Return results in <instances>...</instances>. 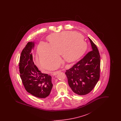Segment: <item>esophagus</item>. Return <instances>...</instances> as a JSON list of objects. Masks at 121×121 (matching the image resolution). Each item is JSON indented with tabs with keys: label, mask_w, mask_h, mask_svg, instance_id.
Listing matches in <instances>:
<instances>
[{
	"label": "esophagus",
	"mask_w": 121,
	"mask_h": 121,
	"mask_svg": "<svg viewBox=\"0 0 121 121\" xmlns=\"http://www.w3.org/2000/svg\"><path fill=\"white\" fill-rule=\"evenodd\" d=\"M60 71H58L54 72H53L52 74H53V75H54V76H56V75H57L58 73H60Z\"/></svg>",
	"instance_id": "34e87169"
}]
</instances>
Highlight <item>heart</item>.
I'll use <instances>...</instances> for the list:
<instances>
[{
    "instance_id": "obj_1",
    "label": "heart",
    "mask_w": 121,
    "mask_h": 121,
    "mask_svg": "<svg viewBox=\"0 0 121 121\" xmlns=\"http://www.w3.org/2000/svg\"><path fill=\"white\" fill-rule=\"evenodd\" d=\"M49 43L42 42L38 52L41 65L46 69L60 62L62 55L67 62L77 60L86 51L87 44L82 35L73 31H64L54 34L48 38ZM56 65L52 69L58 67Z\"/></svg>"
}]
</instances>
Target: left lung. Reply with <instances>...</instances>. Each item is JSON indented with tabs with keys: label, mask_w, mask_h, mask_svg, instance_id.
Instances as JSON below:
<instances>
[{
	"label": "left lung",
	"mask_w": 121,
	"mask_h": 121,
	"mask_svg": "<svg viewBox=\"0 0 121 121\" xmlns=\"http://www.w3.org/2000/svg\"><path fill=\"white\" fill-rule=\"evenodd\" d=\"M92 51L66 71L69 86L79 95L89 93L96 86L100 78V56L98 48L88 38Z\"/></svg>",
	"instance_id": "left-lung-1"
}]
</instances>
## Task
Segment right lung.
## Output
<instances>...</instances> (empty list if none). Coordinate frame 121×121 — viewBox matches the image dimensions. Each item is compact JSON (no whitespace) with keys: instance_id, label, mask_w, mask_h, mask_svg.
I'll return each instance as SVG.
<instances>
[{"instance_id":"add662e5","label":"right lung","mask_w":121,"mask_h":121,"mask_svg":"<svg viewBox=\"0 0 121 121\" xmlns=\"http://www.w3.org/2000/svg\"><path fill=\"white\" fill-rule=\"evenodd\" d=\"M35 45L34 42H29L21 52L19 63L20 76L28 92L43 98L48 96L52 90V77L42 73L34 63L31 51Z\"/></svg>"}]
</instances>
